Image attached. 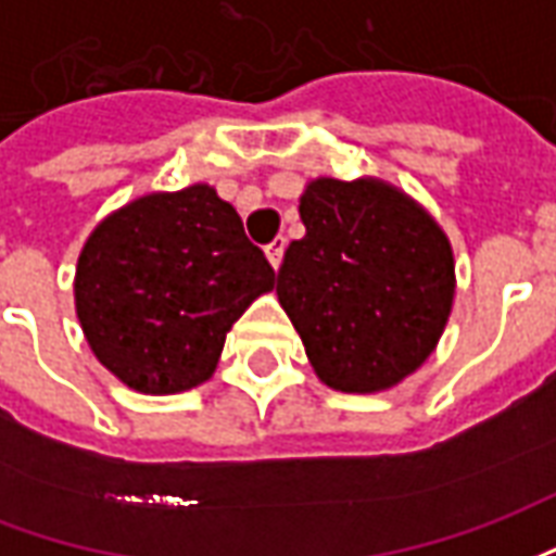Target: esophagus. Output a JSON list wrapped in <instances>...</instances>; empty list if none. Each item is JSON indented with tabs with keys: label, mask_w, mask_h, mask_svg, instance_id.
<instances>
[{
	"label": "esophagus",
	"mask_w": 556,
	"mask_h": 556,
	"mask_svg": "<svg viewBox=\"0 0 556 556\" xmlns=\"http://www.w3.org/2000/svg\"><path fill=\"white\" fill-rule=\"evenodd\" d=\"M265 253H267V262H270V265H274V267L282 265V253H286V238H274V241L265 247Z\"/></svg>",
	"instance_id": "esophagus-1"
}]
</instances>
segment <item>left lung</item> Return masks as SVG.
Wrapping results in <instances>:
<instances>
[{"label":"left lung","instance_id":"left-lung-1","mask_svg":"<svg viewBox=\"0 0 556 556\" xmlns=\"http://www.w3.org/2000/svg\"><path fill=\"white\" fill-rule=\"evenodd\" d=\"M277 294L318 378L342 393L399 384L438 345L453 306V250L408 195L318 178L301 195Z\"/></svg>","mask_w":556,"mask_h":556}]
</instances>
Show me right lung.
Masks as SVG:
<instances>
[{"label":"right lung","mask_w":556,"mask_h":556,"mask_svg":"<svg viewBox=\"0 0 556 556\" xmlns=\"http://www.w3.org/2000/svg\"><path fill=\"white\" fill-rule=\"evenodd\" d=\"M274 277L238 211L193 184L103 219L79 255L74 291L98 361L160 396L211 378L226 333Z\"/></svg>","instance_id":"right-lung-1"}]
</instances>
